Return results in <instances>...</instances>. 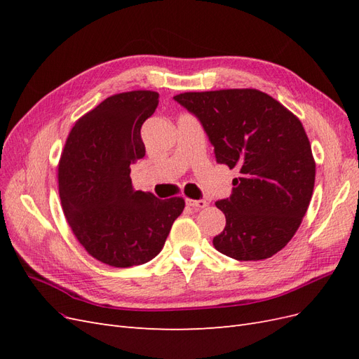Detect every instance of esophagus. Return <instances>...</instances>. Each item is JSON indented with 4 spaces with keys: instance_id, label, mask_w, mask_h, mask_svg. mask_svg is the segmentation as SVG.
<instances>
[{
    "instance_id": "esophagus-1",
    "label": "esophagus",
    "mask_w": 359,
    "mask_h": 359,
    "mask_svg": "<svg viewBox=\"0 0 359 359\" xmlns=\"http://www.w3.org/2000/svg\"><path fill=\"white\" fill-rule=\"evenodd\" d=\"M186 203L191 206V208H205V206H208V202L203 199H186Z\"/></svg>"
}]
</instances>
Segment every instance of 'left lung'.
Returning a JSON list of instances; mask_svg holds the SVG:
<instances>
[{"label": "left lung", "instance_id": "left-lung-1", "mask_svg": "<svg viewBox=\"0 0 359 359\" xmlns=\"http://www.w3.org/2000/svg\"><path fill=\"white\" fill-rule=\"evenodd\" d=\"M173 99L198 116L217 163L240 173L231 198L215 202L226 226L214 236V247L236 260L274 256L298 231L316 177L301 121L253 88L182 93Z\"/></svg>", "mask_w": 359, "mask_h": 359}]
</instances>
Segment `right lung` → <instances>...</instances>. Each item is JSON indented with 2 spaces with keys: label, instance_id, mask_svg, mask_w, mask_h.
<instances>
[{
  "label": "right lung",
  "instance_id": "add662e5",
  "mask_svg": "<svg viewBox=\"0 0 359 359\" xmlns=\"http://www.w3.org/2000/svg\"><path fill=\"white\" fill-rule=\"evenodd\" d=\"M157 104L156 91L107 97L76 121L60 158V199L74 236L115 268L156 257L186 205L135 190L130 178V166L145 156L140 127Z\"/></svg>",
  "mask_w": 359,
  "mask_h": 359
}]
</instances>
